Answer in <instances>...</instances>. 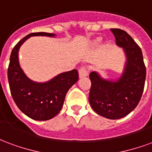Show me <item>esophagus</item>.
Masks as SVG:
<instances>
[{
    "mask_svg": "<svg viewBox=\"0 0 152 152\" xmlns=\"http://www.w3.org/2000/svg\"><path fill=\"white\" fill-rule=\"evenodd\" d=\"M89 75V69L87 66H81L79 70L80 77H85Z\"/></svg>",
    "mask_w": 152,
    "mask_h": 152,
    "instance_id": "obj_1",
    "label": "esophagus"
}]
</instances>
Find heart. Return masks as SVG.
<instances>
[{"label": "heart", "mask_w": 152, "mask_h": 152, "mask_svg": "<svg viewBox=\"0 0 152 152\" xmlns=\"http://www.w3.org/2000/svg\"><path fill=\"white\" fill-rule=\"evenodd\" d=\"M99 42V40H97V41H96V44H98Z\"/></svg>", "instance_id": "heart-1"}]
</instances>
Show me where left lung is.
Masks as SVG:
<instances>
[{"instance_id": "obj_1", "label": "left lung", "mask_w": 152, "mask_h": 152, "mask_svg": "<svg viewBox=\"0 0 152 152\" xmlns=\"http://www.w3.org/2000/svg\"><path fill=\"white\" fill-rule=\"evenodd\" d=\"M111 31L116 45L122 47L126 54L124 72L116 81H112L92 72L89 74V101L97 114L116 120L129 114L138 104L145 85L146 66L141 48L134 39L121 29L112 28Z\"/></svg>"}]
</instances>
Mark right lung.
<instances>
[{"instance_id":"add662e5","label":"right lung","mask_w":152,"mask_h":152,"mask_svg":"<svg viewBox=\"0 0 152 152\" xmlns=\"http://www.w3.org/2000/svg\"><path fill=\"white\" fill-rule=\"evenodd\" d=\"M33 36L54 37L53 33L34 32L26 36L12 50L8 67V80L12 98L22 112L36 121H47L58 114L68 89L79 79L77 70L61 73L45 83L28 78L18 63V50Z\"/></svg>"}]
</instances>
